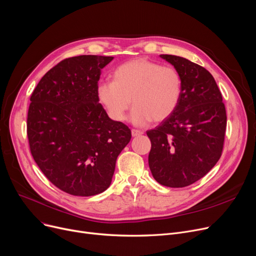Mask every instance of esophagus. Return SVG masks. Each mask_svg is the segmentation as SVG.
Masks as SVG:
<instances>
[{"label":"esophagus","instance_id":"obj_1","mask_svg":"<svg viewBox=\"0 0 256 256\" xmlns=\"http://www.w3.org/2000/svg\"><path fill=\"white\" fill-rule=\"evenodd\" d=\"M142 134H143V132H141L139 130H135V128L132 130V137H138V136H141Z\"/></svg>","mask_w":256,"mask_h":256}]
</instances>
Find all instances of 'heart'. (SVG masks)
I'll use <instances>...</instances> for the list:
<instances>
[{"label":"heart","mask_w":256,"mask_h":256,"mask_svg":"<svg viewBox=\"0 0 256 256\" xmlns=\"http://www.w3.org/2000/svg\"><path fill=\"white\" fill-rule=\"evenodd\" d=\"M182 90V76L174 66L140 58L118 66L113 82L99 84L97 94L115 121L126 119L132 102V121L146 126L172 115L180 104Z\"/></svg>","instance_id":"1"}]
</instances>
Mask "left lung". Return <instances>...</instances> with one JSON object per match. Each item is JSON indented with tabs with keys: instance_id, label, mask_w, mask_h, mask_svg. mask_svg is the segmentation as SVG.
Returning <instances> with one entry per match:
<instances>
[{
	"instance_id": "1",
	"label": "left lung",
	"mask_w": 256,
	"mask_h": 256,
	"mask_svg": "<svg viewBox=\"0 0 256 256\" xmlns=\"http://www.w3.org/2000/svg\"><path fill=\"white\" fill-rule=\"evenodd\" d=\"M183 80L176 110L154 130L148 165L154 180L168 187H185L216 164L224 148L226 108L220 88L205 68L181 56L161 54Z\"/></svg>"
}]
</instances>
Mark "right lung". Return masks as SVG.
I'll return each instance as SVG.
<instances>
[{"instance_id":"add662e5","label":"right lung","mask_w":256,"mask_h":256,"mask_svg":"<svg viewBox=\"0 0 256 256\" xmlns=\"http://www.w3.org/2000/svg\"><path fill=\"white\" fill-rule=\"evenodd\" d=\"M113 56L80 55L54 66L33 90L27 136L33 159L60 190L80 196L104 192L130 130L110 119L97 94L100 70Z\"/></svg>"}]
</instances>
